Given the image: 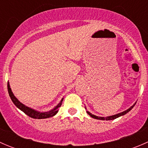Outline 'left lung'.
Here are the masks:
<instances>
[{
    "instance_id": "1",
    "label": "left lung",
    "mask_w": 148,
    "mask_h": 148,
    "mask_svg": "<svg viewBox=\"0 0 148 148\" xmlns=\"http://www.w3.org/2000/svg\"><path fill=\"white\" fill-rule=\"evenodd\" d=\"M135 104H136V103H135V104H134L133 105H132V107H130V108H129V109H128V110H125V111L122 112H120V113H119V114H114V115H112V116H109V117H97V116L94 115V114H91V113L89 112H88V111H86V112H87V114H89V115H90L91 117H93V118L97 119V120H114V119L117 118V117H120V116L124 115V114H127V112H129L130 111V110H132V108H133L134 106L135 105Z\"/></svg>"
}]
</instances>
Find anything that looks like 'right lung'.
Returning a JSON list of instances; mask_svg holds the SVG:
<instances>
[{
	"label": "right lung",
	"instance_id": "add662e5",
	"mask_svg": "<svg viewBox=\"0 0 148 148\" xmlns=\"http://www.w3.org/2000/svg\"><path fill=\"white\" fill-rule=\"evenodd\" d=\"M8 94H9V96L11 99L12 102H13V104L16 106L18 109H20L22 112L25 113L26 114H27L28 116H29L30 117L34 119H45V118H49V117H51L53 116H54L56 113L58 112V108L61 107L62 104V101L64 99H62L61 100L60 103L55 107L54 109L51 110V111L47 112H40L36 111V110H32V109L29 108V107H26L24 104H22L21 102H19L17 99V98L13 95V92H12L11 89L10 87L9 83L8 82Z\"/></svg>",
	"mask_w": 148,
	"mask_h": 148
}]
</instances>
